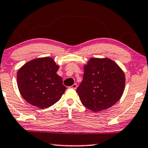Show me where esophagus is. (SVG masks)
<instances>
[{
  "label": "esophagus",
  "mask_w": 148,
  "mask_h": 148,
  "mask_svg": "<svg viewBox=\"0 0 148 148\" xmlns=\"http://www.w3.org/2000/svg\"><path fill=\"white\" fill-rule=\"evenodd\" d=\"M71 87H72V89H76L77 88V85H76V84H74V85H72V86Z\"/></svg>",
  "instance_id": "esophagus-1"
}]
</instances>
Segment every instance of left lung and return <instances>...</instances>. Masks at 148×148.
<instances>
[{
  "instance_id": "8db88e82",
  "label": "left lung",
  "mask_w": 148,
  "mask_h": 148,
  "mask_svg": "<svg viewBox=\"0 0 148 148\" xmlns=\"http://www.w3.org/2000/svg\"><path fill=\"white\" fill-rule=\"evenodd\" d=\"M83 81L76 92L82 103L92 112L109 108L121 99L125 90L124 72L116 62L91 58L84 66Z\"/></svg>"
}]
</instances>
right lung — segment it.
I'll return each instance as SVG.
<instances>
[{"instance_id": "obj_1", "label": "right lung", "mask_w": 148, "mask_h": 148, "mask_svg": "<svg viewBox=\"0 0 148 148\" xmlns=\"http://www.w3.org/2000/svg\"><path fill=\"white\" fill-rule=\"evenodd\" d=\"M59 66L51 57L31 60L19 69L17 84L28 103L40 108L50 107L61 98L66 87L57 74Z\"/></svg>"}]
</instances>
